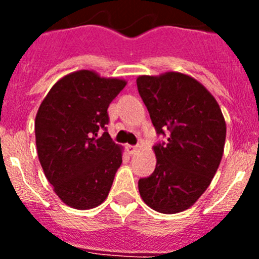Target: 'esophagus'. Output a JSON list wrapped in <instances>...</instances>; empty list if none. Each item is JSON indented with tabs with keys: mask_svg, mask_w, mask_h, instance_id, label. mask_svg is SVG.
Listing matches in <instances>:
<instances>
[{
	"mask_svg": "<svg viewBox=\"0 0 259 259\" xmlns=\"http://www.w3.org/2000/svg\"><path fill=\"white\" fill-rule=\"evenodd\" d=\"M137 150H139V148H137V146H135V145H127V152L130 153V154H135V153L137 152Z\"/></svg>",
	"mask_w": 259,
	"mask_h": 259,
	"instance_id": "1",
	"label": "esophagus"
}]
</instances>
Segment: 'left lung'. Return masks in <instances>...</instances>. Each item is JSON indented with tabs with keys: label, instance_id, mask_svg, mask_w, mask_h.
<instances>
[{
	"label": "left lung",
	"instance_id": "left-lung-1",
	"mask_svg": "<svg viewBox=\"0 0 259 259\" xmlns=\"http://www.w3.org/2000/svg\"><path fill=\"white\" fill-rule=\"evenodd\" d=\"M136 83L158 134L170 131L167 144L153 148L155 170L139 180V192L155 211H184L202 196L218 170L226 120L214 96L189 75L167 71L141 75Z\"/></svg>",
	"mask_w": 259,
	"mask_h": 259
}]
</instances>
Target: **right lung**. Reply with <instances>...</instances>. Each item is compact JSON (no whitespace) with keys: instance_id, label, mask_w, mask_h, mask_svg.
I'll return each mask as SVG.
<instances>
[{"instance_id":"1","label":"right lung","mask_w":259,"mask_h":259,"mask_svg":"<svg viewBox=\"0 0 259 259\" xmlns=\"http://www.w3.org/2000/svg\"><path fill=\"white\" fill-rule=\"evenodd\" d=\"M93 70L65 75L42 100L35 119L38 161L56 194L76 210L106 200L122 164L123 146L107 132V107L125 87Z\"/></svg>"}]
</instances>
